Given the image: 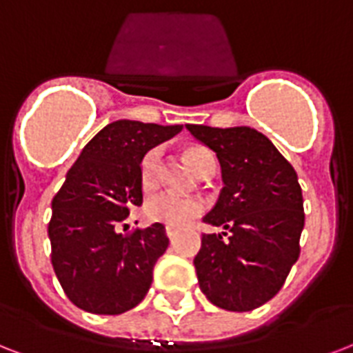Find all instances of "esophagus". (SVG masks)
<instances>
[{
    "mask_svg": "<svg viewBox=\"0 0 353 353\" xmlns=\"http://www.w3.org/2000/svg\"><path fill=\"white\" fill-rule=\"evenodd\" d=\"M176 234H179V230H176L174 226H165V236H168L171 241H173L174 237H176Z\"/></svg>",
    "mask_w": 353,
    "mask_h": 353,
    "instance_id": "1",
    "label": "esophagus"
}]
</instances>
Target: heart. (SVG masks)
<instances>
[{
  "instance_id": "heart-1",
  "label": "heart",
  "mask_w": 353,
  "mask_h": 353,
  "mask_svg": "<svg viewBox=\"0 0 353 353\" xmlns=\"http://www.w3.org/2000/svg\"><path fill=\"white\" fill-rule=\"evenodd\" d=\"M185 160L190 162L199 176H212L215 171L214 152L206 147L193 145L185 149ZM160 182V151L151 149L145 152V157L139 162V184L143 190H152ZM206 210V202L199 196H180L174 193H157L149 196L143 204V215L152 223H160L165 226H182L190 225L191 221L201 217Z\"/></svg>"
}]
</instances>
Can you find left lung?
<instances>
[{
  "instance_id": "8db88e82",
  "label": "left lung",
  "mask_w": 353,
  "mask_h": 353,
  "mask_svg": "<svg viewBox=\"0 0 353 353\" xmlns=\"http://www.w3.org/2000/svg\"><path fill=\"white\" fill-rule=\"evenodd\" d=\"M217 154L225 188L204 223L225 228L204 234L193 259L201 291L226 311H252L285 283L300 256L304 199L293 165L270 139L250 127L185 125Z\"/></svg>"
}]
</instances>
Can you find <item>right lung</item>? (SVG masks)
Masks as SVG:
<instances>
[{
  "instance_id": "1",
  "label": "right lung",
  "mask_w": 353,
  "mask_h": 353,
  "mask_svg": "<svg viewBox=\"0 0 353 353\" xmlns=\"http://www.w3.org/2000/svg\"><path fill=\"white\" fill-rule=\"evenodd\" d=\"M182 125L119 119L90 139L53 196L48 234L51 263L68 299L95 315H119L145 299L152 269L165 252V228L154 223L123 236L141 206L139 162Z\"/></svg>"
}]
</instances>
